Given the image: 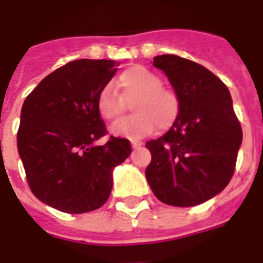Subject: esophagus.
I'll use <instances>...</instances> for the list:
<instances>
[{
	"mask_svg": "<svg viewBox=\"0 0 263 263\" xmlns=\"http://www.w3.org/2000/svg\"><path fill=\"white\" fill-rule=\"evenodd\" d=\"M131 146H132V148H138V147L142 146V142H138V140H134V139H132Z\"/></svg>",
	"mask_w": 263,
	"mask_h": 263,
	"instance_id": "esophagus-1",
	"label": "esophagus"
}]
</instances>
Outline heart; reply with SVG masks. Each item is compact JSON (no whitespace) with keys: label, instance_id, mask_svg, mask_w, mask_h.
Returning <instances> with one entry per match:
<instances>
[{"label":"heart","instance_id":"1","mask_svg":"<svg viewBox=\"0 0 263 263\" xmlns=\"http://www.w3.org/2000/svg\"><path fill=\"white\" fill-rule=\"evenodd\" d=\"M162 85L163 81L157 72L144 66H132L117 78L119 95L110 85L98 91V115L106 121L119 120L127 110L125 104L132 102L131 109L135 115L113 125V135L140 138L150 134L154 125L161 131L168 129L180 117L181 100L177 91Z\"/></svg>","mask_w":263,"mask_h":263}]
</instances>
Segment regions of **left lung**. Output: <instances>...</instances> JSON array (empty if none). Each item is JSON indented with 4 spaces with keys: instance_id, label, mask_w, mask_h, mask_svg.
<instances>
[{
    "instance_id": "left-lung-1",
    "label": "left lung",
    "mask_w": 263,
    "mask_h": 263,
    "mask_svg": "<svg viewBox=\"0 0 263 263\" xmlns=\"http://www.w3.org/2000/svg\"><path fill=\"white\" fill-rule=\"evenodd\" d=\"M154 66L180 96L181 113L165 135L146 143L147 182L167 205H198L231 181L242 127L227 86L204 66L177 55L155 57Z\"/></svg>"
}]
</instances>
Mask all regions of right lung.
Segmentation results:
<instances>
[{"label":"right lung","mask_w":263,"mask_h":263,"mask_svg":"<svg viewBox=\"0 0 263 263\" xmlns=\"http://www.w3.org/2000/svg\"><path fill=\"white\" fill-rule=\"evenodd\" d=\"M115 61L78 59L44 78L25 98L17 150L32 193L66 213H85L106 202L112 172L129 157L128 139L106 135L96 100L112 80Z\"/></svg>","instance_id":"1"}]
</instances>
